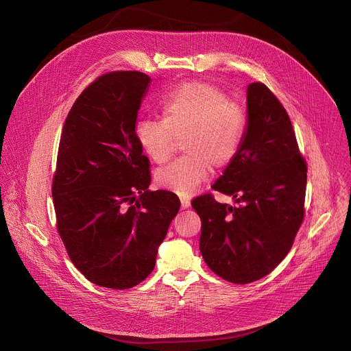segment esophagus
<instances>
[{
	"mask_svg": "<svg viewBox=\"0 0 351 351\" xmlns=\"http://www.w3.org/2000/svg\"><path fill=\"white\" fill-rule=\"evenodd\" d=\"M180 203H182V207H183V208H189V207H190V199H189L187 197L180 198Z\"/></svg>",
	"mask_w": 351,
	"mask_h": 351,
	"instance_id": "esophagus-1",
	"label": "esophagus"
}]
</instances>
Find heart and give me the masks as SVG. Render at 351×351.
Listing matches in <instances>:
<instances>
[{
	"instance_id": "b5f03b06",
	"label": "heart",
	"mask_w": 351,
	"mask_h": 351,
	"mask_svg": "<svg viewBox=\"0 0 351 351\" xmlns=\"http://www.w3.org/2000/svg\"><path fill=\"white\" fill-rule=\"evenodd\" d=\"M244 111L221 88L183 84L162 99V119H143L136 137L143 153L157 164L172 154L175 137H182L183 156L156 172L158 186L190 195L210 173V165L223 169L237 157L245 134Z\"/></svg>"
}]
</instances>
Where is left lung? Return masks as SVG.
Masks as SVG:
<instances>
[{
	"label": "left lung",
	"instance_id": "1",
	"mask_svg": "<svg viewBox=\"0 0 351 351\" xmlns=\"http://www.w3.org/2000/svg\"><path fill=\"white\" fill-rule=\"evenodd\" d=\"M307 165L290 118L263 83L247 86V126L237 157L213 184L239 207L195 197L199 252L210 269L244 285L274 271L287 256L304 218Z\"/></svg>",
	"mask_w": 351,
	"mask_h": 351
}]
</instances>
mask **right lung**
Segmentation results:
<instances>
[{"instance_id": "right-lung-1", "label": "right lung", "mask_w": 351, "mask_h": 351, "mask_svg": "<svg viewBox=\"0 0 351 351\" xmlns=\"http://www.w3.org/2000/svg\"><path fill=\"white\" fill-rule=\"evenodd\" d=\"M149 83L137 71L99 76L62 128L53 179L58 233L73 265L108 289H130L153 272L180 208L175 193L148 190L136 125Z\"/></svg>"}]
</instances>
